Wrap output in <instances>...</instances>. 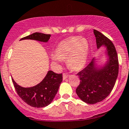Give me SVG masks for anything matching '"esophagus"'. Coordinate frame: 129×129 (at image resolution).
<instances>
[{"mask_svg": "<svg viewBox=\"0 0 129 129\" xmlns=\"http://www.w3.org/2000/svg\"><path fill=\"white\" fill-rule=\"evenodd\" d=\"M68 77H69V76H68L67 74H65V73H63V80H66Z\"/></svg>", "mask_w": 129, "mask_h": 129, "instance_id": "1", "label": "esophagus"}]
</instances>
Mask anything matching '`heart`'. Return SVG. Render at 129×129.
<instances>
[{"instance_id": "b5f03b06", "label": "heart", "mask_w": 129, "mask_h": 129, "mask_svg": "<svg viewBox=\"0 0 129 129\" xmlns=\"http://www.w3.org/2000/svg\"><path fill=\"white\" fill-rule=\"evenodd\" d=\"M88 40L79 37H72L63 40L57 46L51 55L52 63L59 68L62 60L67 59L68 66L74 70H79L85 66L89 53Z\"/></svg>"}]
</instances>
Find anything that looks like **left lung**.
<instances>
[{"label": "left lung", "mask_w": 129, "mask_h": 129, "mask_svg": "<svg viewBox=\"0 0 129 129\" xmlns=\"http://www.w3.org/2000/svg\"><path fill=\"white\" fill-rule=\"evenodd\" d=\"M97 49L105 48L106 60L99 63L94 58L86 68L80 71L77 76L80 84L76 89L77 95L85 103L95 104L102 102L109 95L113 89L118 74V60L117 51L112 41L94 29Z\"/></svg>", "instance_id": "1"}]
</instances>
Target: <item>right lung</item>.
Instances as JSON below:
<instances>
[{
	"label": "right lung",
	"instance_id": "obj_1",
	"mask_svg": "<svg viewBox=\"0 0 129 129\" xmlns=\"http://www.w3.org/2000/svg\"><path fill=\"white\" fill-rule=\"evenodd\" d=\"M51 35L35 32L20 40H32L47 43ZM12 83L18 95L29 106L34 108H44L50 105L58 92L62 81V74L48 71L43 80L32 87H23L18 85L12 77Z\"/></svg>",
	"mask_w": 129,
	"mask_h": 129
}]
</instances>
